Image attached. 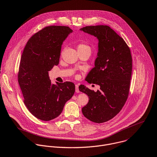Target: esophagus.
<instances>
[{"label": "esophagus", "instance_id": "esophagus-1", "mask_svg": "<svg viewBox=\"0 0 157 157\" xmlns=\"http://www.w3.org/2000/svg\"><path fill=\"white\" fill-rule=\"evenodd\" d=\"M75 90H76V92L77 93H79V86L76 84L75 85Z\"/></svg>", "mask_w": 157, "mask_h": 157}]
</instances>
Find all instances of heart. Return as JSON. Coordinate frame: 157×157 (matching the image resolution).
Instances as JSON below:
<instances>
[{"label": "heart", "mask_w": 157, "mask_h": 157, "mask_svg": "<svg viewBox=\"0 0 157 157\" xmlns=\"http://www.w3.org/2000/svg\"><path fill=\"white\" fill-rule=\"evenodd\" d=\"M77 49L78 52H85V51H88L90 52V47L84 43H79L77 45Z\"/></svg>", "instance_id": "1"}]
</instances>
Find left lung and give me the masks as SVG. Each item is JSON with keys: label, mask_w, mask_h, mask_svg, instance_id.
Masks as SVG:
<instances>
[{"label": "left lung", "mask_w": 157, "mask_h": 157, "mask_svg": "<svg viewBox=\"0 0 157 157\" xmlns=\"http://www.w3.org/2000/svg\"><path fill=\"white\" fill-rule=\"evenodd\" d=\"M80 30L94 36L98 40L95 67L86 80L100 86L97 92L83 85L79 87L89 99L82 112L90 121L101 123L115 117L127 100L132 74V56L124 39L109 26H87Z\"/></svg>", "instance_id": "8db88e82"}]
</instances>
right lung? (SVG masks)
Listing matches in <instances>:
<instances>
[{"mask_svg": "<svg viewBox=\"0 0 157 157\" xmlns=\"http://www.w3.org/2000/svg\"><path fill=\"white\" fill-rule=\"evenodd\" d=\"M72 31L68 26H46L28 40L23 50L18 81L26 107L40 120L59 117L75 93L74 83L54 84L48 76V71L59 65L63 42Z\"/></svg>", "mask_w": 157, "mask_h": 157, "instance_id": "right-lung-1", "label": "right lung"}]
</instances>
